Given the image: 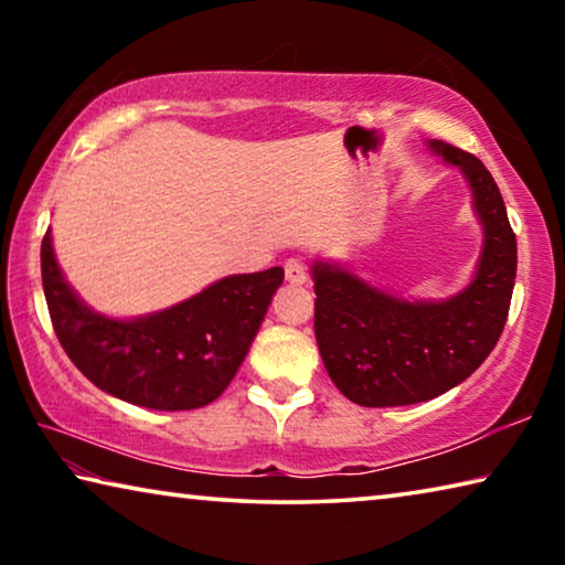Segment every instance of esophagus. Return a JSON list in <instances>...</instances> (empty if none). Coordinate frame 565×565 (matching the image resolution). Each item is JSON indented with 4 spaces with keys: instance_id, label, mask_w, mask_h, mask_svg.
<instances>
[{
    "instance_id": "obj_1",
    "label": "esophagus",
    "mask_w": 565,
    "mask_h": 565,
    "mask_svg": "<svg viewBox=\"0 0 565 565\" xmlns=\"http://www.w3.org/2000/svg\"><path fill=\"white\" fill-rule=\"evenodd\" d=\"M284 274H286V281H289L291 286H303L306 279H309V271H306V262L299 259V256H294V259L284 262Z\"/></svg>"
}]
</instances>
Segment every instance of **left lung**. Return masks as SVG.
<instances>
[{"label": "left lung", "instance_id": "1", "mask_svg": "<svg viewBox=\"0 0 565 565\" xmlns=\"http://www.w3.org/2000/svg\"><path fill=\"white\" fill-rule=\"evenodd\" d=\"M428 149L468 181L483 226L466 289L441 301H408L371 286L349 266L313 262V331L329 376L359 406H408L446 394L481 366L509 319L515 234L499 186L481 161L446 141Z\"/></svg>", "mask_w": 565, "mask_h": 565}]
</instances>
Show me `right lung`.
<instances>
[{
    "instance_id": "right-lung-1",
    "label": "right lung",
    "mask_w": 565,
    "mask_h": 565,
    "mask_svg": "<svg viewBox=\"0 0 565 565\" xmlns=\"http://www.w3.org/2000/svg\"><path fill=\"white\" fill-rule=\"evenodd\" d=\"M281 281V266L234 274L169 309L111 319L64 279L52 232L42 242L44 296L66 356L109 396L154 411L202 408L224 394Z\"/></svg>"
}]
</instances>
